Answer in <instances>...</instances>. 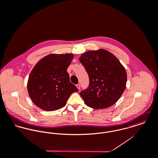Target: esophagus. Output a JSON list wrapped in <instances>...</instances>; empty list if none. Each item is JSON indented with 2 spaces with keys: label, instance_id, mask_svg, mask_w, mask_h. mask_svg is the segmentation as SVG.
Masks as SVG:
<instances>
[{
  "label": "esophagus",
  "instance_id": "obj_1",
  "mask_svg": "<svg viewBox=\"0 0 158 158\" xmlns=\"http://www.w3.org/2000/svg\"><path fill=\"white\" fill-rule=\"evenodd\" d=\"M76 86L77 87V88H78V89H80V84H77V85H76Z\"/></svg>",
  "mask_w": 158,
  "mask_h": 158
}]
</instances>
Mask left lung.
I'll use <instances>...</instances> for the list:
<instances>
[{"label":"left lung","mask_w":158,"mask_h":158,"mask_svg":"<svg viewBox=\"0 0 158 158\" xmlns=\"http://www.w3.org/2000/svg\"><path fill=\"white\" fill-rule=\"evenodd\" d=\"M79 60L89 77V87L80 92L85 104L95 110L113 106L126 88L123 66L113 53L102 48L88 51Z\"/></svg>","instance_id":"1"}]
</instances>
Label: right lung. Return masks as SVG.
<instances>
[{
  "label": "right lung",
  "mask_w": 158,
  "mask_h": 158,
  "mask_svg": "<svg viewBox=\"0 0 158 158\" xmlns=\"http://www.w3.org/2000/svg\"><path fill=\"white\" fill-rule=\"evenodd\" d=\"M73 58L72 53L50 54L33 68L27 90L36 106L47 111L58 110L66 105L72 93L78 91L67 72Z\"/></svg>",
  "instance_id": "add662e5"
}]
</instances>
